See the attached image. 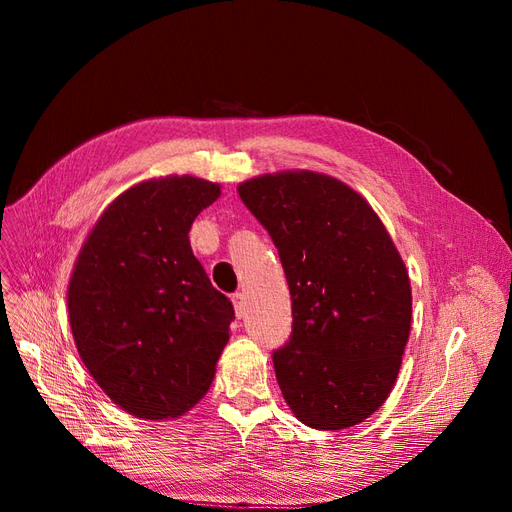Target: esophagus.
I'll return each mask as SVG.
<instances>
[{
  "label": "esophagus",
  "mask_w": 512,
  "mask_h": 512,
  "mask_svg": "<svg viewBox=\"0 0 512 512\" xmlns=\"http://www.w3.org/2000/svg\"><path fill=\"white\" fill-rule=\"evenodd\" d=\"M232 305H234V313H236V317L240 319L242 315H245V309H247L245 294H242V292H234V294H232Z\"/></svg>",
  "instance_id": "esophagus-1"
}]
</instances>
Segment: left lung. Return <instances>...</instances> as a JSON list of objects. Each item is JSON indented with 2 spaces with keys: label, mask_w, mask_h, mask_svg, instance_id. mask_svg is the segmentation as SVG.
I'll list each match as a JSON object with an SVG mask.
<instances>
[{
  "label": "left lung",
  "mask_w": 512,
  "mask_h": 512,
  "mask_svg": "<svg viewBox=\"0 0 512 512\" xmlns=\"http://www.w3.org/2000/svg\"><path fill=\"white\" fill-rule=\"evenodd\" d=\"M270 232L292 301L274 369L290 411L336 432L388 398L411 332V282L378 213L344 182L309 170L238 184Z\"/></svg>",
  "instance_id": "8db88e82"
}]
</instances>
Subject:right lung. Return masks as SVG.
Masks as SVG:
<instances>
[{
  "mask_svg": "<svg viewBox=\"0 0 512 512\" xmlns=\"http://www.w3.org/2000/svg\"><path fill=\"white\" fill-rule=\"evenodd\" d=\"M220 184L166 176L116 197L68 284L78 355L99 388L141 419H170L207 394L234 307L193 255L188 230Z\"/></svg>",
  "mask_w": 512,
  "mask_h": 512,
  "instance_id": "1",
  "label": "right lung"
}]
</instances>
